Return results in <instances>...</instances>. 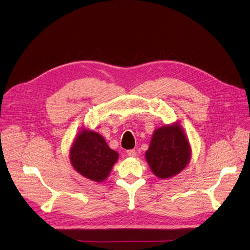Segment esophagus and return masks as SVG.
Masks as SVG:
<instances>
[{"label":"esophagus","instance_id":"obj_1","mask_svg":"<svg viewBox=\"0 0 250 250\" xmlns=\"http://www.w3.org/2000/svg\"><path fill=\"white\" fill-rule=\"evenodd\" d=\"M127 155L129 157H135L136 156V152L135 150H128L127 151Z\"/></svg>","mask_w":250,"mask_h":250}]
</instances>
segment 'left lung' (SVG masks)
Masks as SVG:
<instances>
[{
    "instance_id": "left-lung-1",
    "label": "left lung",
    "mask_w": 250,
    "mask_h": 250,
    "mask_svg": "<svg viewBox=\"0 0 250 250\" xmlns=\"http://www.w3.org/2000/svg\"><path fill=\"white\" fill-rule=\"evenodd\" d=\"M190 157V145L179 123L157 128L146 151V160L152 173L160 179L178 175L187 167Z\"/></svg>"
}]
</instances>
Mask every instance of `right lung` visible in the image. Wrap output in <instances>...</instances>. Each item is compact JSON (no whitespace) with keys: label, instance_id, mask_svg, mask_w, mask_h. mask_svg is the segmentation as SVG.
Instances as JSON below:
<instances>
[{"label":"right lung","instance_id":"1","mask_svg":"<svg viewBox=\"0 0 250 250\" xmlns=\"http://www.w3.org/2000/svg\"><path fill=\"white\" fill-rule=\"evenodd\" d=\"M69 157L77 173L99 183L108 177L119 154L108 147L101 134L83 128L72 143Z\"/></svg>","mask_w":250,"mask_h":250}]
</instances>
